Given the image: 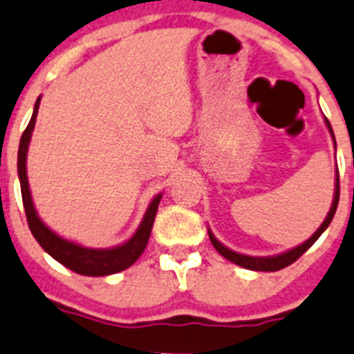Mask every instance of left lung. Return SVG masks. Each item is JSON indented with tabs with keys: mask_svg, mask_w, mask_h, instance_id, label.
Here are the masks:
<instances>
[{
	"mask_svg": "<svg viewBox=\"0 0 354 354\" xmlns=\"http://www.w3.org/2000/svg\"><path fill=\"white\" fill-rule=\"evenodd\" d=\"M326 122V127H328L329 134H331V138H333V143H335V134H333V129H331V125H329L328 118H324ZM335 147H337V143H335ZM338 197H340V186H338V168H337V183H335V197H333V204H331V209H329L328 216L324 218V222L321 223V227L317 229L315 232H313L312 236L308 238L304 243H301V245L294 247V249L286 250V252H283V254H277V256H267V258H256V256H247V254H240V252H234V250L227 249L225 245H222L216 238H214V234L211 231L209 232V240L211 243H213V247L216 250H218L220 254L223 256L225 259H229V261H232V263L240 265V267L243 268H249V270H258V272H276V270H281V268L288 267V265H292L295 261V259H299L301 256L306 252L310 247L315 243L317 240H319V236H321L322 232L328 229V225L331 223V220H333L335 216V211H337V206H338Z\"/></svg>",
	"mask_w": 354,
	"mask_h": 354,
	"instance_id": "8db88e82",
	"label": "left lung"
}]
</instances>
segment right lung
Here are the masks:
<instances>
[{"instance_id":"1","label":"right lung","mask_w":354,"mask_h":354,"mask_svg":"<svg viewBox=\"0 0 354 354\" xmlns=\"http://www.w3.org/2000/svg\"><path fill=\"white\" fill-rule=\"evenodd\" d=\"M39 104H41V96L35 102L28 127H26L23 136H21L19 152H17V175H19L21 183V195H23V206H25L26 220H28V227L32 231L33 238L39 241V245L46 250L51 258L57 259L64 267H68L69 270L82 274V276H111V274L125 270L131 265H134L138 258L143 254L148 238H150V232H152L157 206H159L162 195L159 193V195L152 198L138 231L132 234L131 240H127L122 245L111 247V249H89V247H82L75 243V241L66 240V238L59 236L57 232L51 231L46 223L39 218L35 206H33L32 193H30L28 177H26V153H28V145L30 140H32L33 127H35Z\"/></svg>"}]
</instances>
